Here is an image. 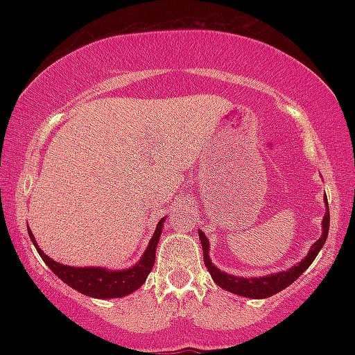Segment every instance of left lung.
<instances>
[{
    "label": "left lung",
    "mask_w": 355,
    "mask_h": 355,
    "mask_svg": "<svg viewBox=\"0 0 355 355\" xmlns=\"http://www.w3.org/2000/svg\"><path fill=\"white\" fill-rule=\"evenodd\" d=\"M325 205H327V198H325ZM329 222H331V215L329 211H325V217L322 220V237L313 243L311 252L307 257L294 266L288 270L279 272V274H272L266 277H255V279H243V277H235L225 272L218 270L209 259V240H207L203 232H198L200 235V242L203 248V262H205L207 268H209L211 279L218 287L225 288V291L232 292V294H237L242 297H248V299H267V297L277 294V292L284 291L285 287H288L292 282H295L300 275L304 274L305 268H307L313 262L317 254L320 252V248L324 247L325 240H327L329 234Z\"/></svg>",
    "instance_id": "left-lung-1"
}]
</instances>
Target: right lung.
Here are the masks:
<instances>
[{"mask_svg": "<svg viewBox=\"0 0 355 355\" xmlns=\"http://www.w3.org/2000/svg\"><path fill=\"white\" fill-rule=\"evenodd\" d=\"M165 218L158 222L157 229L152 240H150L148 247H146L144 257L135 267L126 268V270H107V268L100 267H70L63 266V263L55 262L43 250L36 245V240L28 230L30 239L33 240L36 250L42 259L44 260L48 267L51 268L53 274H56L63 280L64 284L70 285L71 288L81 292V294L88 297H95V299H116V297H123L132 294L138 287H141L148 277L150 270L153 268L155 263V252H157L158 239L162 235V229H164Z\"/></svg>", "mask_w": 355, "mask_h": 355, "instance_id": "add662e5", "label": "right lung"}]
</instances>
